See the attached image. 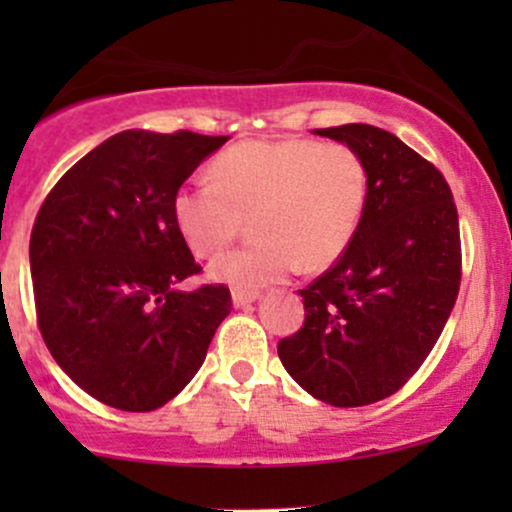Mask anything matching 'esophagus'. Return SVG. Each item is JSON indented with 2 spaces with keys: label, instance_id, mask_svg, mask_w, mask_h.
Returning a JSON list of instances; mask_svg holds the SVG:
<instances>
[{
  "label": "esophagus",
  "instance_id": "34e87169",
  "mask_svg": "<svg viewBox=\"0 0 512 512\" xmlns=\"http://www.w3.org/2000/svg\"><path fill=\"white\" fill-rule=\"evenodd\" d=\"M257 296H260V293H257V291L233 289V305H236V308H245V305H250L252 301H257Z\"/></svg>",
  "mask_w": 512,
  "mask_h": 512
}]
</instances>
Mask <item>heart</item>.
I'll return each mask as SVG.
<instances>
[{"mask_svg":"<svg viewBox=\"0 0 512 512\" xmlns=\"http://www.w3.org/2000/svg\"><path fill=\"white\" fill-rule=\"evenodd\" d=\"M211 180L175 192L173 219L197 257L226 250L252 216L255 240L211 264L216 279L255 291L305 269H325L354 240L368 204V168L342 142H240L209 166Z\"/></svg>","mask_w":512,"mask_h":512,"instance_id":"heart-1","label":"heart"}]
</instances>
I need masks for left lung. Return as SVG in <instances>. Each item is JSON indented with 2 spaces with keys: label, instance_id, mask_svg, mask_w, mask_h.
<instances>
[{
  "label": "left lung",
  "instance_id": "obj_1",
  "mask_svg": "<svg viewBox=\"0 0 512 512\" xmlns=\"http://www.w3.org/2000/svg\"><path fill=\"white\" fill-rule=\"evenodd\" d=\"M368 168V204L339 260L303 296V327L276 346L303 390L332 407L395 395L436 346L462 279L457 207L443 173L373 125L317 129Z\"/></svg>",
  "mask_w": 512,
  "mask_h": 512
}]
</instances>
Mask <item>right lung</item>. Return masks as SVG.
I'll return each mask as SVG.
<instances>
[{
  "label": "right lung",
  "mask_w": 512,
  "mask_h": 512,
  "mask_svg": "<svg viewBox=\"0 0 512 512\" xmlns=\"http://www.w3.org/2000/svg\"><path fill=\"white\" fill-rule=\"evenodd\" d=\"M228 137L127 129L76 161L31 231L38 330L81 390L122 411H151L195 378L231 291L202 284L173 197Z\"/></svg>",
  "instance_id": "obj_1"
}]
</instances>
